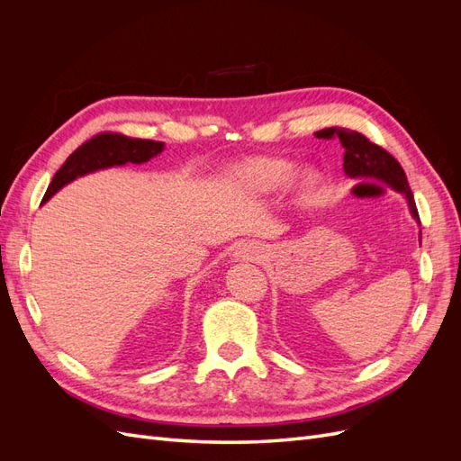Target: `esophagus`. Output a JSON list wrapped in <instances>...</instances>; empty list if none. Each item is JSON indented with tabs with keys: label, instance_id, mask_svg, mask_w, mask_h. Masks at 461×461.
Segmentation results:
<instances>
[{
	"label": "esophagus",
	"instance_id": "esophagus-1",
	"mask_svg": "<svg viewBox=\"0 0 461 461\" xmlns=\"http://www.w3.org/2000/svg\"><path fill=\"white\" fill-rule=\"evenodd\" d=\"M239 254H240V258H242V259H249V261H256V259H259V249H258L256 246H252V244H246V246H242Z\"/></svg>",
	"mask_w": 461,
	"mask_h": 461
}]
</instances>
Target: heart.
<instances>
[{
  "label": "heart",
  "instance_id": "1",
  "mask_svg": "<svg viewBox=\"0 0 461 461\" xmlns=\"http://www.w3.org/2000/svg\"><path fill=\"white\" fill-rule=\"evenodd\" d=\"M292 173V167L281 159L256 158L249 159L240 167V178L248 190L256 194H269L281 188ZM305 185H312V180H305Z\"/></svg>",
  "mask_w": 461,
  "mask_h": 461
}]
</instances>
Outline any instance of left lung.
I'll return each instance as SVG.
<instances>
[{
  "label": "left lung",
  "mask_w": 461,
  "mask_h": 461,
  "mask_svg": "<svg viewBox=\"0 0 461 461\" xmlns=\"http://www.w3.org/2000/svg\"><path fill=\"white\" fill-rule=\"evenodd\" d=\"M321 140H332L339 138L340 144L344 146V171L350 176H376L386 180L388 185H393L398 192L408 198L411 215L420 221V213H417L413 192L408 185L406 173H403L402 165L390 156V153L381 148L379 144L371 142L366 134L356 131H346L340 127H330L315 132Z\"/></svg>",
  "instance_id": "1"
}]
</instances>
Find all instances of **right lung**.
<instances>
[{"label": "right lung", "mask_w": 461, "mask_h": 461, "mask_svg": "<svg viewBox=\"0 0 461 461\" xmlns=\"http://www.w3.org/2000/svg\"><path fill=\"white\" fill-rule=\"evenodd\" d=\"M161 149L163 142L156 140H142V138H131L119 132L95 134L67 158V161L61 165V169L53 175L41 202H48L55 192L61 190L77 176L97 169H105V167L124 165L129 161L144 163L149 161L153 156H158V153H161Z\"/></svg>", "instance_id": "add662e5"}]
</instances>
